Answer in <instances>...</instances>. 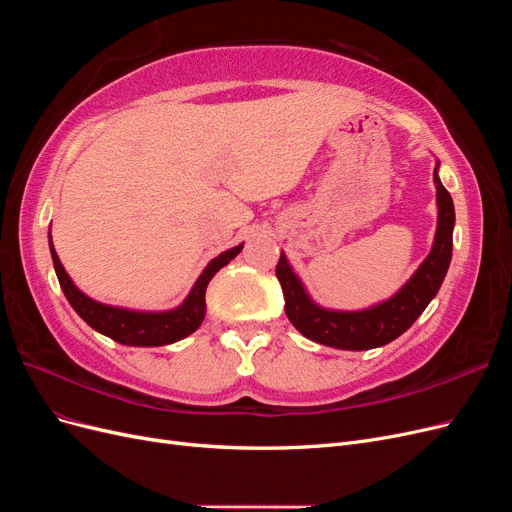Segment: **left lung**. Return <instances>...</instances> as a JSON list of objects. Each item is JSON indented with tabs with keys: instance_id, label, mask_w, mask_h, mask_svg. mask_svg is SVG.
<instances>
[{
	"instance_id": "1",
	"label": "left lung",
	"mask_w": 512,
	"mask_h": 512,
	"mask_svg": "<svg viewBox=\"0 0 512 512\" xmlns=\"http://www.w3.org/2000/svg\"><path fill=\"white\" fill-rule=\"evenodd\" d=\"M433 181L438 188V230L429 256L410 282L389 301L378 303L363 312H331L318 307L307 297L299 277L290 269L282 252L275 267L277 280L282 284L286 299V316L294 329L312 342L342 350H369L393 342L408 331L414 320L425 312L429 301L436 297L453 256V226L455 207L453 198L438 177V164L433 170Z\"/></svg>"
}]
</instances>
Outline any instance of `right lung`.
<instances>
[{"label": "right lung", "mask_w": 512, "mask_h": 512, "mask_svg": "<svg viewBox=\"0 0 512 512\" xmlns=\"http://www.w3.org/2000/svg\"><path fill=\"white\" fill-rule=\"evenodd\" d=\"M241 250L243 245H237L232 247V250H226L224 254H220L218 258H213L207 265V269L200 273L192 292L188 294V299H185L177 309H173V312L153 314V312H132V309L111 307V305L89 299L87 294H83L72 284L66 269L61 267L51 241V256H53L57 280L61 290L66 294L68 303L74 307V312L79 314L91 329H96L98 333L115 339L117 344H123V346H166L194 333L200 327V322L205 320V309H207L205 292L211 277L222 267H226Z\"/></svg>", "instance_id": "right-lung-1"}]
</instances>
